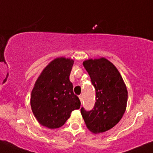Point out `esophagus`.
I'll use <instances>...</instances> for the list:
<instances>
[{"label": "esophagus", "instance_id": "1", "mask_svg": "<svg viewBox=\"0 0 153 153\" xmlns=\"http://www.w3.org/2000/svg\"><path fill=\"white\" fill-rule=\"evenodd\" d=\"M79 99H80V102H83V96L82 95H80L79 96Z\"/></svg>", "mask_w": 153, "mask_h": 153}]
</instances>
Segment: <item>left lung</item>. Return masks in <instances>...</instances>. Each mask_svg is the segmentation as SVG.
Returning a JSON list of instances; mask_svg holds the SVG:
<instances>
[{"label":"left lung","mask_w":153,"mask_h":153,"mask_svg":"<svg viewBox=\"0 0 153 153\" xmlns=\"http://www.w3.org/2000/svg\"><path fill=\"white\" fill-rule=\"evenodd\" d=\"M83 66L96 90L94 108L80 112L87 128L94 134L102 133L115 126L126 109L128 91L121 75L107 59L85 60Z\"/></svg>","instance_id":"obj_1"}]
</instances>
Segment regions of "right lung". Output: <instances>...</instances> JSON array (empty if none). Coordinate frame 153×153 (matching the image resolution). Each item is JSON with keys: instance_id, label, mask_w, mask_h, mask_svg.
I'll list each match as a JSON object with an SVG mask.
<instances>
[{"instance_id": "1", "label": "right lung", "mask_w": 153, "mask_h": 153, "mask_svg": "<svg viewBox=\"0 0 153 153\" xmlns=\"http://www.w3.org/2000/svg\"><path fill=\"white\" fill-rule=\"evenodd\" d=\"M74 61L59 57L44 68L31 93L30 105L37 120L48 128L62 126L70 113L80 107L70 75Z\"/></svg>"}]
</instances>
